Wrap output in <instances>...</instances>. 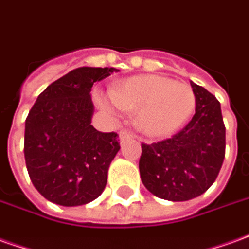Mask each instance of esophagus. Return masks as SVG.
<instances>
[{"label": "esophagus", "mask_w": 249, "mask_h": 249, "mask_svg": "<svg viewBox=\"0 0 249 249\" xmlns=\"http://www.w3.org/2000/svg\"><path fill=\"white\" fill-rule=\"evenodd\" d=\"M132 133L130 132H128V130H120L119 133V139L120 142H125V140H129V139H132Z\"/></svg>", "instance_id": "esophagus-1"}]
</instances>
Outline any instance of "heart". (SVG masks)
Listing matches in <instances>:
<instances>
[{
  "mask_svg": "<svg viewBox=\"0 0 249 249\" xmlns=\"http://www.w3.org/2000/svg\"><path fill=\"white\" fill-rule=\"evenodd\" d=\"M101 109L113 116L137 110V126L149 137H167L185 124L196 109L187 83L160 75H139L114 85L112 93H97Z\"/></svg>",
  "mask_w": 249,
  "mask_h": 249,
  "instance_id": "heart-1",
  "label": "heart"
}]
</instances>
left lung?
<instances>
[{"instance_id": "left-lung-1", "label": "left lung", "mask_w": 249, "mask_h": 249, "mask_svg": "<svg viewBox=\"0 0 249 249\" xmlns=\"http://www.w3.org/2000/svg\"><path fill=\"white\" fill-rule=\"evenodd\" d=\"M196 113L171 139L142 144L139 170L142 185L167 201H189L214 183L225 158L221 107L206 89L190 82Z\"/></svg>"}]
</instances>
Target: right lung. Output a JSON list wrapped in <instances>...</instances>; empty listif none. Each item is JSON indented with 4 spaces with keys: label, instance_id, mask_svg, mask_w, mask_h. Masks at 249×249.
I'll return each mask as SVG.
<instances>
[{
    "label": "right lung",
    "instance_id": "obj_1",
    "mask_svg": "<svg viewBox=\"0 0 249 249\" xmlns=\"http://www.w3.org/2000/svg\"><path fill=\"white\" fill-rule=\"evenodd\" d=\"M117 69L79 67L52 82L25 120L24 155L28 174L43 197L79 206L101 196L107 170L119 152V135L91 125V88Z\"/></svg>",
    "mask_w": 249,
    "mask_h": 249
}]
</instances>
